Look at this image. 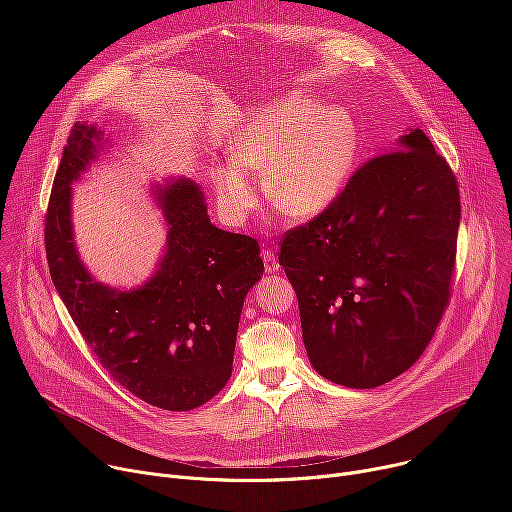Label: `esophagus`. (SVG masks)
I'll return each mask as SVG.
<instances>
[{
  "label": "esophagus",
  "mask_w": 512,
  "mask_h": 512,
  "mask_svg": "<svg viewBox=\"0 0 512 512\" xmlns=\"http://www.w3.org/2000/svg\"><path fill=\"white\" fill-rule=\"evenodd\" d=\"M263 263H265V271L267 273H277L279 271V263H277L273 251H269V249L263 251Z\"/></svg>",
  "instance_id": "34e87169"
}]
</instances>
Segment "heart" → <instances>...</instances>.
Instances as JSON below:
<instances>
[{"instance_id":"obj_1","label":"heart","mask_w":512,"mask_h":512,"mask_svg":"<svg viewBox=\"0 0 512 512\" xmlns=\"http://www.w3.org/2000/svg\"><path fill=\"white\" fill-rule=\"evenodd\" d=\"M356 152V129L340 107H320L308 95H289L253 113L229 145V162L212 168L218 204L243 221L257 202L255 176L263 174L269 204L308 218L342 188Z\"/></svg>"}]
</instances>
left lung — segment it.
Returning <instances> with one entry per match:
<instances>
[{
    "mask_svg": "<svg viewBox=\"0 0 512 512\" xmlns=\"http://www.w3.org/2000/svg\"><path fill=\"white\" fill-rule=\"evenodd\" d=\"M458 227V180L429 137L409 129L314 221L287 231L279 265L324 379L381 387L423 354L450 300Z\"/></svg>",
    "mask_w": 512,
    "mask_h": 512,
    "instance_id": "8db88e82",
    "label": "left lung"
}]
</instances>
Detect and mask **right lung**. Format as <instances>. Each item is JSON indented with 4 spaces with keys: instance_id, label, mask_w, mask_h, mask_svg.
Instances as JSON below:
<instances>
[{
    "instance_id": "right-lung-1",
    "label": "right lung",
    "mask_w": 512,
    "mask_h": 512,
    "mask_svg": "<svg viewBox=\"0 0 512 512\" xmlns=\"http://www.w3.org/2000/svg\"><path fill=\"white\" fill-rule=\"evenodd\" d=\"M103 131L75 123L66 139L46 212L52 283L107 373L141 401L190 411L210 401L233 373L241 310L263 275L259 245L210 223L200 186L170 178L154 186L168 225L164 255L143 285L99 283L72 233V182L97 160Z\"/></svg>"
}]
</instances>
